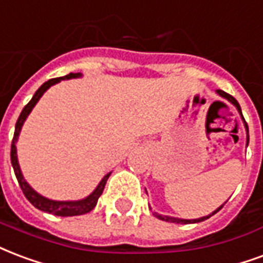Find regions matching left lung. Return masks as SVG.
I'll return each instance as SVG.
<instances>
[{
    "label": "left lung",
    "instance_id": "obj_1",
    "mask_svg": "<svg viewBox=\"0 0 263 263\" xmlns=\"http://www.w3.org/2000/svg\"><path fill=\"white\" fill-rule=\"evenodd\" d=\"M216 92L219 93L221 97H224V99H227L229 102H231L233 104H234L235 107H237V110H238V112L241 114V117H242V120H244V116H242V112H241V107L240 104H238V102L235 100L234 97L231 96V95H229V93H226L223 92V90H220V89H217ZM244 122H246V120H244ZM246 128H247V131H248V125H247V122H246ZM248 142H250V135H247V146H248ZM221 208H223V205L220 206V208H217L212 215H215V213H217V212L220 211ZM212 215L209 216H205V217H201V219H194V220H185V219H176V217H170V216H161V215H156L160 220H164V221H170V223H181V224H186V223H198V221H203L206 220V219H209Z\"/></svg>",
    "mask_w": 263,
    "mask_h": 263
}]
</instances>
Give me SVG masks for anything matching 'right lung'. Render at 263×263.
<instances>
[{"mask_svg": "<svg viewBox=\"0 0 263 263\" xmlns=\"http://www.w3.org/2000/svg\"><path fill=\"white\" fill-rule=\"evenodd\" d=\"M81 77V73H69V75H65V77L62 78H54V79H50L47 82H44L42 86L39 87L37 92L34 93V96L32 97V100L26 104V106L23 107L22 112H21V116L17 118L16 125H15V134H13V139H12V145H11V163H12L13 171H15V176L17 178V182H19V186H21V190H22L23 195L26 196V199H28L30 203H32L34 208H37L40 211L43 212H47V213H51V215L55 216H79V215H85L87 212H90L96 206L97 199L100 198V195L103 194V190H104V186H106V182L108 180V177L111 173H108L104 176L102 181H100V184L97 185V188L95 191L90 194V195L82 199V201H73V202H60V201H51V199H47V198H44V196L39 195L37 192L34 191L33 188H30L28 182L25 181L23 178L22 173H21V168H19V163H17V156H16V141L17 137H19V132H21V128H22L23 122L26 120V117L29 116V112L32 111V108L36 106V103L39 102V99L43 96V93L47 90L48 87L52 86V85H55L58 83L61 79H71V78H78Z\"/></svg>", "mask_w": 263, "mask_h": 263, "instance_id": "right-lung-1", "label": "right lung"}]
</instances>
